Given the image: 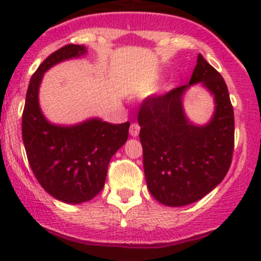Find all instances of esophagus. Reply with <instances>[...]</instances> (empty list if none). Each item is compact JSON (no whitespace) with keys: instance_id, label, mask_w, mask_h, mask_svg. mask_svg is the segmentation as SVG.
Here are the masks:
<instances>
[{"instance_id":"esophagus-1","label":"esophagus","mask_w":261,"mask_h":261,"mask_svg":"<svg viewBox=\"0 0 261 261\" xmlns=\"http://www.w3.org/2000/svg\"><path fill=\"white\" fill-rule=\"evenodd\" d=\"M139 129H141V127H139L138 123H132L130 128H129L130 136H132V137H137V136H138Z\"/></svg>"}]
</instances>
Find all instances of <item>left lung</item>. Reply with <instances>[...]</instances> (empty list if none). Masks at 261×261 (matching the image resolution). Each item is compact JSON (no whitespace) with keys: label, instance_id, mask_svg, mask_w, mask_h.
Returning <instances> with one entry per match:
<instances>
[{"label":"left lung","instance_id":"8db88e82","mask_svg":"<svg viewBox=\"0 0 261 261\" xmlns=\"http://www.w3.org/2000/svg\"><path fill=\"white\" fill-rule=\"evenodd\" d=\"M198 82L215 95V115L204 127L189 123L182 110V94ZM138 123L147 187L160 203L188 205L224 179L234 148L233 108L223 77L202 54L189 84L143 100Z\"/></svg>","mask_w":261,"mask_h":261}]
</instances>
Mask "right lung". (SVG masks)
I'll return each mask as SVG.
<instances>
[{
  "label": "right lung",
  "instance_id": "obj_1",
  "mask_svg": "<svg viewBox=\"0 0 261 261\" xmlns=\"http://www.w3.org/2000/svg\"><path fill=\"white\" fill-rule=\"evenodd\" d=\"M85 53V45L67 44L44 59L30 79L22 112V141L33 174L45 192L69 204L87 202L101 192L110 159L129 132V122L110 124L100 119L59 127L40 112L38 90L44 72Z\"/></svg>",
  "mask_w": 261,
  "mask_h": 261
}]
</instances>
